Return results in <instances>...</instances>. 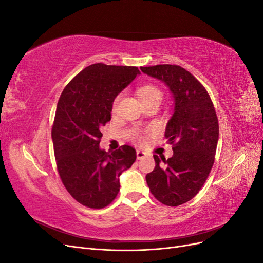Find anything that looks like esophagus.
<instances>
[{
    "mask_svg": "<svg viewBox=\"0 0 263 263\" xmlns=\"http://www.w3.org/2000/svg\"><path fill=\"white\" fill-rule=\"evenodd\" d=\"M136 155H137V159H138V160H140V159L145 158L146 153H144V151H141V150H137V151H136Z\"/></svg>",
    "mask_w": 263,
    "mask_h": 263,
    "instance_id": "1",
    "label": "esophagus"
}]
</instances>
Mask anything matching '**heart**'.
I'll use <instances>...</instances> for the list:
<instances>
[{"label": "heart", "instance_id": "obj_1", "mask_svg": "<svg viewBox=\"0 0 263 263\" xmlns=\"http://www.w3.org/2000/svg\"><path fill=\"white\" fill-rule=\"evenodd\" d=\"M138 94H139L140 101H141V100L153 99V98H159V99H161V97H162L161 91L159 90L158 87L155 86V85H145V86L140 87L139 91H138ZM117 101H118V99H116V101H115V103H114V106H116Z\"/></svg>", "mask_w": 263, "mask_h": 263}]
</instances>
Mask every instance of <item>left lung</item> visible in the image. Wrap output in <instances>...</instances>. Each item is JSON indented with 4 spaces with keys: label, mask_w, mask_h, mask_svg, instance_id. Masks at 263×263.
Returning <instances> with one entry per match:
<instances>
[{
    "label": "left lung",
    "mask_w": 263,
    "mask_h": 263,
    "mask_svg": "<svg viewBox=\"0 0 263 263\" xmlns=\"http://www.w3.org/2000/svg\"><path fill=\"white\" fill-rule=\"evenodd\" d=\"M140 70L162 81L174 101L164 133L173 156L154 155L156 166L146 181L159 202L179 206L198 193L212 170L219 134L216 112L205 87L184 68L159 65Z\"/></svg>",
    "instance_id": "1"
}]
</instances>
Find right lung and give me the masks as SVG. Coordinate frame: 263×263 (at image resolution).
<instances>
[{"mask_svg": "<svg viewBox=\"0 0 263 263\" xmlns=\"http://www.w3.org/2000/svg\"><path fill=\"white\" fill-rule=\"evenodd\" d=\"M138 74L137 67L94 63L60 95L51 130L55 162L68 192L87 208L112 203L121 186L119 176L136 160L133 147L124 145L107 153L100 141L115 98Z\"/></svg>", "mask_w": 263, "mask_h": 263, "instance_id": "add662e5", "label": "right lung"}]
</instances>
